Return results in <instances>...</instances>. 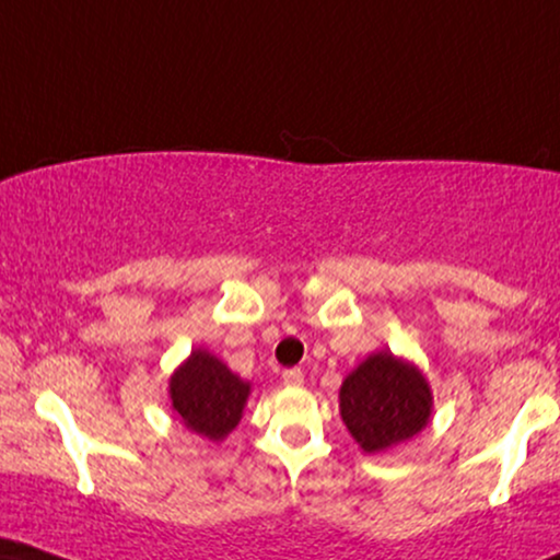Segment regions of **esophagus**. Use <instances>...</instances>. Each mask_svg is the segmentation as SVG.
I'll return each instance as SVG.
<instances>
[{
  "label": "esophagus",
  "mask_w": 560,
  "mask_h": 560,
  "mask_svg": "<svg viewBox=\"0 0 560 560\" xmlns=\"http://www.w3.org/2000/svg\"><path fill=\"white\" fill-rule=\"evenodd\" d=\"M281 377H284V385H287V387H300V385H304V374H302V370H287L284 374H281Z\"/></svg>",
  "instance_id": "obj_1"
}]
</instances>
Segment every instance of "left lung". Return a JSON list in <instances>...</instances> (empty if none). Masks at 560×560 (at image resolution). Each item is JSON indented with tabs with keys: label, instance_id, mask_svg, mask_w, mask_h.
<instances>
[{
	"label": "left lung",
	"instance_id": "left-lung-1",
	"mask_svg": "<svg viewBox=\"0 0 560 560\" xmlns=\"http://www.w3.org/2000/svg\"><path fill=\"white\" fill-rule=\"evenodd\" d=\"M341 419L366 455L413 439L431 419V387L416 364L390 351L370 353L343 380Z\"/></svg>",
	"mask_w": 560,
	"mask_h": 560
}]
</instances>
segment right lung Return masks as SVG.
<instances>
[{"mask_svg": "<svg viewBox=\"0 0 560 560\" xmlns=\"http://www.w3.org/2000/svg\"><path fill=\"white\" fill-rule=\"evenodd\" d=\"M250 382L240 380L214 353L196 349L170 377V402L194 434L222 442L243 419Z\"/></svg>", "mask_w": 560, "mask_h": 560, "instance_id": "1", "label": "right lung"}]
</instances>
